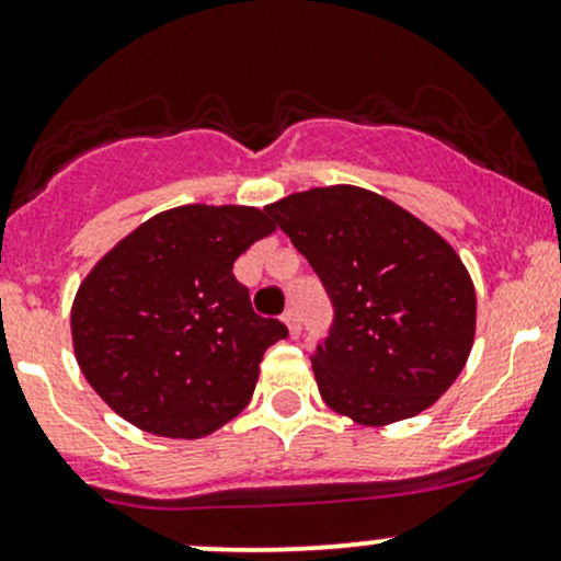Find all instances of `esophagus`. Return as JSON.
<instances>
[{
    "instance_id": "34e87169",
    "label": "esophagus",
    "mask_w": 561,
    "mask_h": 561,
    "mask_svg": "<svg viewBox=\"0 0 561 561\" xmlns=\"http://www.w3.org/2000/svg\"><path fill=\"white\" fill-rule=\"evenodd\" d=\"M282 322H285L287 331H290L293 339H296L298 333H301V320H298L296 312H285V314H282Z\"/></svg>"
}]
</instances>
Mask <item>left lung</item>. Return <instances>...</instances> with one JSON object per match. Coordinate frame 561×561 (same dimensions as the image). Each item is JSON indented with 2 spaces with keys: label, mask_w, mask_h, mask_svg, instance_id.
<instances>
[{
  "label": "left lung",
  "mask_w": 561,
  "mask_h": 561,
  "mask_svg": "<svg viewBox=\"0 0 561 561\" xmlns=\"http://www.w3.org/2000/svg\"><path fill=\"white\" fill-rule=\"evenodd\" d=\"M333 304L312 369L322 401L360 426L432 407L469 358L478 298L454 247L377 192L336 184L265 206Z\"/></svg>",
  "instance_id": "left-lung-1"
}]
</instances>
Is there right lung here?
<instances>
[{"label": "right lung", "mask_w": 561, "mask_h": 561, "mask_svg": "<svg viewBox=\"0 0 561 561\" xmlns=\"http://www.w3.org/2000/svg\"><path fill=\"white\" fill-rule=\"evenodd\" d=\"M271 233L260 208L192 203L146 219L89 271L72 347L113 412L157 437L197 439L244 410L287 328L254 314L233 263Z\"/></svg>", "instance_id": "add662e5"}]
</instances>
